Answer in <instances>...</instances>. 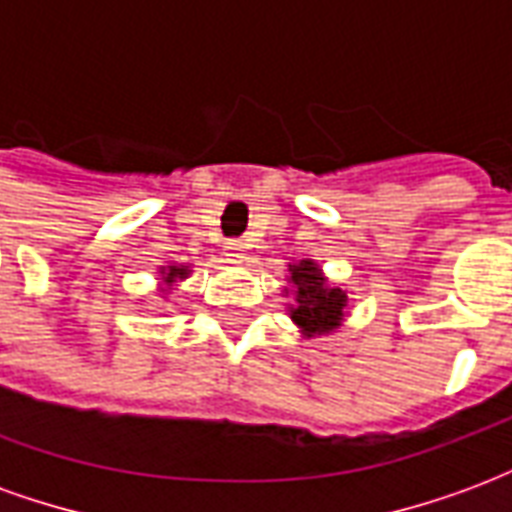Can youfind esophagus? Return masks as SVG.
<instances>
[{
	"label": "esophagus",
	"mask_w": 512,
	"mask_h": 512,
	"mask_svg": "<svg viewBox=\"0 0 512 512\" xmlns=\"http://www.w3.org/2000/svg\"><path fill=\"white\" fill-rule=\"evenodd\" d=\"M224 257H227L230 263H244L246 260L244 241H227V244H224Z\"/></svg>",
	"instance_id": "34e87169"
}]
</instances>
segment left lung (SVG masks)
Masks as SVG:
<instances>
[{
  "instance_id": "1",
  "label": "left lung",
  "mask_w": 512,
  "mask_h": 512,
  "mask_svg": "<svg viewBox=\"0 0 512 512\" xmlns=\"http://www.w3.org/2000/svg\"><path fill=\"white\" fill-rule=\"evenodd\" d=\"M288 282L293 288V296H296V304L288 312L304 337L329 334L343 323L348 296H345V290L334 288V285L326 282L315 260L293 263Z\"/></svg>"
}]
</instances>
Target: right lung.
Here are the masks:
<instances>
[{"label": "right lung", "instance_id": "right-lung-1", "mask_svg": "<svg viewBox=\"0 0 512 512\" xmlns=\"http://www.w3.org/2000/svg\"><path fill=\"white\" fill-rule=\"evenodd\" d=\"M189 277V266H167L161 268V282L164 285H175V282H180V279Z\"/></svg>", "mask_w": 512, "mask_h": 512}]
</instances>
